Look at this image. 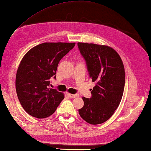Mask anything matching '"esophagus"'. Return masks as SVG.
Instances as JSON below:
<instances>
[{
	"instance_id": "esophagus-1",
	"label": "esophagus",
	"mask_w": 151,
	"mask_h": 151,
	"mask_svg": "<svg viewBox=\"0 0 151 151\" xmlns=\"http://www.w3.org/2000/svg\"><path fill=\"white\" fill-rule=\"evenodd\" d=\"M68 96H69L70 98H76L78 97V94H68Z\"/></svg>"
}]
</instances>
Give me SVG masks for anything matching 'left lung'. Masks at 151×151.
Masks as SVG:
<instances>
[{
    "instance_id": "8db88e82",
    "label": "left lung",
    "mask_w": 151,
    "mask_h": 151,
    "mask_svg": "<svg viewBox=\"0 0 151 151\" xmlns=\"http://www.w3.org/2000/svg\"><path fill=\"white\" fill-rule=\"evenodd\" d=\"M77 45L89 77L96 83L91 98H83L84 106L78 113L90 124H100L110 118L121 102L125 81L124 66L119 54L110 47L80 42Z\"/></svg>"
}]
</instances>
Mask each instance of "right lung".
Listing matches in <instances>:
<instances>
[{
	"mask_svg": "<svg viewBox=\"0 0 151 151\" xmlns=\"http://www.w3.org/2000/svg\"><path fill=\"white\" fill-rule=\"evenodd\" d=\"M75 43H43L36 45L22 59L16 76L18 100L27 113L45 118L55 111L64 99L63 93L49 88L52 78L56 79L58 64Z\"/></svg>",
	"mask_w": 151,
	"mask_h": 151,
	"instance_id": "right-lung-1",
	"label": "right lung"
}]
</instances>
